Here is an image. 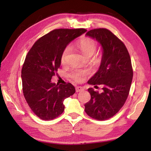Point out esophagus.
Listing matches in <instances>:
<instances>
[{"mask_svg":"<svg viewBox=\"0 0 151 151\" xmlns=\"http://www.w3.org/2000/svg\"><path fill=\"white\" fill-rule=\"evenodd\" d=\"M83 90H84V88L83 87H81V86H77V87H76V93L83 91Z\"/></svg>","mask_w":151,"mask_h":151,"instance_id":"1","label":"esophagus"}]
</instances>
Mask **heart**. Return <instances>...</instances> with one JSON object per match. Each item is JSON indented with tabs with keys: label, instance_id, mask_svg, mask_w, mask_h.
<instances>
[{
	"label": "heart",
	"instance_id": "heart-1",
	"mask_svg": "<svg viewBox=\"0 0 151 151\" xmlns=\"http://www.w3.org/2000/svg\"><path fill=\"white\" fill-rule=\"evenodd\" d=\"M77 47L81 50L82 53L86 57H89L93 55L96 50V43L95 40L89 37L83 38L77 42ZM70 52V47H66L63 50L60 56V61L62 63H65L66 58ZM88 75V72L86 70H73L70 73V77L76 82L82 83L85 80Z\"/></svg>",
	"mask_w": 151,
	"mask_h": 151
}]
</instances>
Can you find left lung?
<instances>
[{
    "mask_svg": "<svg viewBox=\"0 0 151 151\" xmlns=\"http://www.w3.org/2000/svg\"><path fill=\"white\" fill-rule=\"evenodd\" d=\"M86 35L100 42L103 50L100 68L88 83L103 88L101 93L88 89L91 97L85 111L91 118L105 121L115 115L129 96L133 76L131 57L123 42L111 30L99 28Z\"/></svg>",
    "mask_w": 151,
    "mask_h": 151,
    "instance_id": "left-lung-1",
    "label": "left lung"
}]
</instances>
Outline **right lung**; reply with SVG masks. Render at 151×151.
<instances>
[{"label": "right lung", "mask_w": 151, "mask_h": 151, "mask_svg": "<svg viewBox=\"0 0 151 151\" xmlns=\"http://www.w3.org/2000/svg\"><path fill=\"white\" fill-rule=\"evenodd\" d=\"M86 30H51L35 42L21 70L22 92L28 105L40 119L50 121L63 113L65 99L75 93L71 83L56 85L51 78L60 66V56L66 45Z\"/></svg>", "instance_id": "obj_1"}]
</instances>
